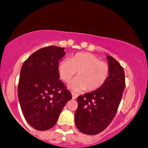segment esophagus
Here are the masks:
<instances>
[{
    "label": "esophagus",
    "instance_id": "esophagus-1",
    "mask_svg": "<svg viewBox=\"0 0 148 148\" xmlns=\"http://www.w3.org/2000/svg\"><path fill=\"white\" fill-rule=\"evenodd\" d=\"M72 99H75L76 98L78 97L77 95L75 94V93H74V92L72 93Z\"/></svg>",
    "mask_w": 148,
    "mask_h": 148
}]
</instances>
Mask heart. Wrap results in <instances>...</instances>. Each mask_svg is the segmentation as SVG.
<instances>
[{"instance_id": "heart-1", "label": "heart", "mask_w": 148, "mask_h": 148, "mask_svg": "<svg viewBox=\"0 0 148 148\" xmlns=\"http://www.w3.org/2000/svg\"><path fill=\"white\" fill-rule=\"evenodd\" d=\"M60 78L69 83L78 72L76 78L69 86L72 91L81 92L88 89L95 91L100 88L108 79L109 67L105 62L90 53L81 52L74 54L69 59H64L58 65Z\"/></svg>"}]
</instances>
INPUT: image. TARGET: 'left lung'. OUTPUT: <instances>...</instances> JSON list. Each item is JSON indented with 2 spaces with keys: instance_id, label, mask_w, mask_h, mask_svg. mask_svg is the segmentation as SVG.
Returning a JSON list of instances; mask_svg holds the SVG:
<instances>
[{
  "instance_id": "left-lung-1",
  "label": "left lung",
  "mask_w": 148,
  "mask_h": 148,
  "mask_svg": "<svg viewBox=\"0 0 148 148\" xmlns=\"http://www.w3.org/2000/svg\"><path fill=\"white\" fill-rule=\"evenodd\" d=\"M109 74L105 84L97 90L78 97L74 115L80 132L95 135L103 131L115 117L125 88V72L120 63L107 56Z\"/></svg>"
}]
</instances>
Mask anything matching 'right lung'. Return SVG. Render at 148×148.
Wrapping results in <instances>:
<instances>
[{"label": "right lung", "mask_w": 148, "mask_h": 148, "mask_svg": "<svg viewBox=\"0 0 148 148\" xmlns=\"http://www.w3.org/2000/svg\"><path fill=\"white\" fill-rule=\"evenodd\" d=\"M64 48L50 46L39 49L23 62L18 85L22 113L35 130L52 128L72 95L58 72Z\"/></svg>", "instance_id": "1"}]
</instances>
